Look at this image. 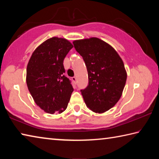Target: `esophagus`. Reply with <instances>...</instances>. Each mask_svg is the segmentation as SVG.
<instances>
[{"instance_id":"esophagus-1","label":"esophagus","mask_w":159,"mask_h":159,"mask_svg":"<svg viewBox=\"0 0 159 159\" xmlns=\"http://www.w3.org/2000/svg\"><path fill=\"white\" fill-rule=\"evenodd\" d=\"M72 80H74V81H75V82H76V80H77V79H76V77H72Z\"/></svg>"}]
</instances>
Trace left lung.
<instances>
[{"label":"left lung","mask_w":159,"mask_h":159,"mask_svg":"<svg viewBox=\"0 0 159 159\" xmlns=\"http://www.w3.org/2000/svg\"><path fill=\"white\" fill-rule=\"evenodd\" d=\"M73 43L87 67L88 85L80 90L86 106L93 112H106L118 102L124 89L127 73L122 59L98 38L76 40Z\"/></svg>","instance_id":"obj_1"}]
</instances>
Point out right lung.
I'll list each match as a JSON object with an SVG mask.
<instances>
[{
	"instance_id": "right-lung-1",
	"label": "right lung",
	"mask_w": 159,
	"mask_h": 159,
	"mask_svg": "<svg viewBox=\"0 0 159 159\" xmlns=\"http://www.w3.org/2000/svg\"><path fill=\"white\" fill-rule=\"evenodd\" d=\"M73 45L62 38L46 40L32 53L26 68V84L34 100L45 112L65 111L74 91L64 76V60Z\"/></svg>"
}]
</instances>
